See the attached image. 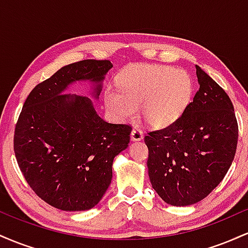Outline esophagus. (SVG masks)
I'll use <instances>...</instances> for the list:
<instances>
[{
  "label": "esophagus",
  "mask_w": 248,
  "mask_h": 248,
  "mask_svg": "<svg viewBox=\"0 0 248 248\" xmlns=\"http://www.w3.org/2000/svg\"><path fill=\"white\" fill-rule=\"evenodd\" d=\"M130 138L133 141H141L143 139V132L139 128H133L132 133H130Z\"/></svg>",
  "instance_id": "1"
}]
</instances>
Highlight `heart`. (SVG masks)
<instances>
[{
  "mask_svg": "<svg viewBox=\"0 0 248 248\" xmlns=\"http://www.w3.org/2000/svg\"><path fill=\"white\" fill-rule=\"evenodd\" d=\"M118 88L108 87L104 101L118 120L141 114L150 126L166 128L183 114L193 91L191 77L183 70L156 64L127 67L118 78Z\"/></svg>",
  "mask_w": 248,
  "mask_h": 248,
  "instance_id": "heart-1",
  "label": "heart"
}]
</instances>
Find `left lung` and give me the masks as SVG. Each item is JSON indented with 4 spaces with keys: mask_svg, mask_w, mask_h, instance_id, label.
I'll return each mask as SVG.
<instances>
[{
    "mask_svg": "<svg viewBox=\"0 0 248 248\" xmlns=\"http://www.w3.org/2000/svg\"><path fill=\"white\" fill-rule=\"evenodd\" d=\"M199 90L172 124L144 138L153 189L173 206L198 203L223 181L235 155L238 124L231 99L198 65Z\"/></svg>",
    "mask_w": 248,
    "mask_h": 248,
    "instance_id": "1",
    "label": "left lung"
}]
</instances>
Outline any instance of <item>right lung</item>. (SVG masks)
<instances>
[{
    "label": "right lung",
    "instance_id": "add662e5",
    "mask_svg": "<svg viewBox=\"0 0 248 248\" xmlns=\"http://www.w3.org/2000/svg\"><path fill=\"white\" fill-rule=\"evenodd\" d=\"M112 67L95 59L62 67L31 91L16 124L14 150L25 181L62 211H85L101 201L113 160L129 143V124L102 120L88 96L64 94L75 82L90 81L98 99Z\"/></svg>",
    "mask_w": 248,
    "mask_h": 248
}]
</instances>
